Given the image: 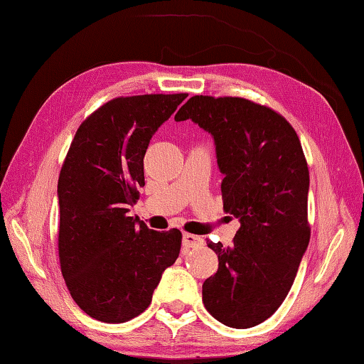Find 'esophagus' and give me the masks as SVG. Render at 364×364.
Returning <instances> with one entry per match:
<instances>
[{
    "instance_id": "1",
    "label": "esophagus",
    "mask_w": 364,
    "mask_h": 364,
    "mask_svg": "<svg viewBox=\"0 0 364 364\" xmlns=\"http://www.w3.org/2000/svg\"><path fill=\"white\" fill-rule=\"evenodd\" d=\"M202 244H204V239H202L200 236H196V234H191V232L183 234V245H186V247H189V249L200 247Z\"/></svg>"
}]
</instances>
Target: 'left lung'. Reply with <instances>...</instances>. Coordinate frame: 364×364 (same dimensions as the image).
<instances>
[{
    "label": "left lung",
    "instance_id": "left-lung-1",
    "mask_svg": "<svg viewBox=\"0 0 364 364\" xmlns=\"http://www.w3.org/2000/svg\"><path fill=\"white\" fill-rule=\"evenodd\" d=\"M212 134L223 175V210L239 220L234 244L207 241L218 271L202 284L207 311L247 329L278 310L310 242L306 160L284 117L242 97L193 96L176 122Z\"/></svg>",
    "mask_w": 364,
    "mask_h": 364
}]
</instances>
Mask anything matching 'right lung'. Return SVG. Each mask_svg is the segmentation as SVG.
<instances>
[{
	"label": "right lung",
	"mask_w": 364,
	"mask_h": 364,
	"mask_svg": "<svg viewBox=\"0 0 364 364\" xmlns=\"http://www.w3.org/2000/svg\"><path fill=\"white\" fill-rule=\"evenodd\" d=\"M186 96L109 101L80 125L67 152L58 181L60 271L75 304L97 321L143 313L180 255V230H149L128 212L144 186L152 134Z\"/></svg>",
	"instance_id": "1"
}]
</instances>
